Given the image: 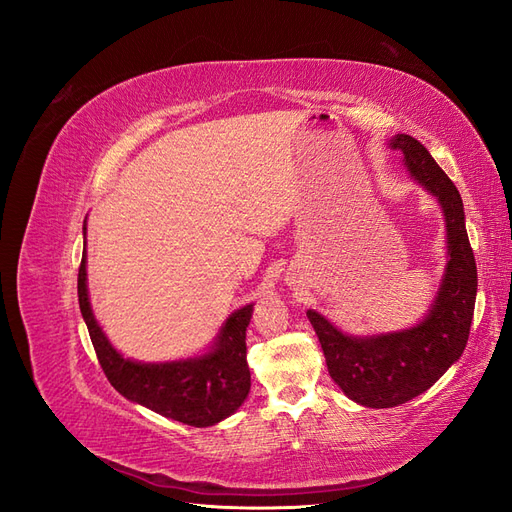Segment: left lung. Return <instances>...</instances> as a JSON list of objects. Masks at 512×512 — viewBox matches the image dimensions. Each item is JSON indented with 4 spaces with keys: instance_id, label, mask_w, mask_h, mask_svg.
<instances>
[{
    "instance_id": "left-lung-1",
    "label": "left lung",
    "mask_w": 512,
    "mask_h": 512,
    "mask_svg": "<svg viewBox=\"0 0 512 512\" xmlns=\"http://www.w3.org/2000/svg\"><path fill=\"white\" fill-rule=\"evenodd\" d=\"M391 149L404 153L412 177L438 198L446 222L448 260L438 297L416 327L369 337H352L309 309L329 374L352 401L367 408H393L436 384L466 350L476 301V260L466 232L461 196L431 153L408 134Z\"/></svg>"
}]
</instances>
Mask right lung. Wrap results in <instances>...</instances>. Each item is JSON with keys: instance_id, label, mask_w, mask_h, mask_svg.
Returning a JSON list of instances; mask_svg holds the SVG:
<instances>
[{"instance_id": "obj_1", "label": "right lung", "mask_w": 512, "mask_h": 512, "mask_svg": "<svg viewBox=\"0 0 512 512\" xmlns=\"http://www.w3.org/2000/svg\"><path fill=\"white\" fill-rule=\"evenodd\" d=\"M79 305L108 382L134 404L185 425L209 427L235 412L250 393L245 331L254 305L237 309L226 320L207 354L173 363H136L111 346L89 305L87 254L79 267Z\"/></svg>"}]
</instances>
